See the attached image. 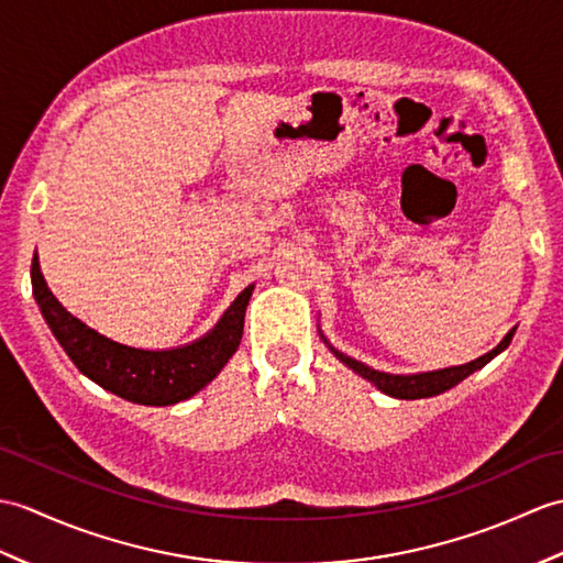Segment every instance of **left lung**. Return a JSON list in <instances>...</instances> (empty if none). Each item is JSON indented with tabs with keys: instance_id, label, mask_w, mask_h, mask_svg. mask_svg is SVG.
<instances>
[{
	"instance_id": "obj_1",
	"label": "left lung",
	"mask_w": 563,
	"mask_h": 563,
	"mask_svg": "<svg viewBox=\"0 0 563 563\" xmlns=\"http://www.w3.org/2000/svg\"><path fill=\"white\" fill-rule=\"evenodd\" d=\"M516 329L508 331L504 335V341L496 345L494 350H489L487 355H482L473 362L467 364H459V367H446V369H434V372H420V374H388V372H378L374 367H367V364L345 355V352L335 350L329 341H325L323 331L319 329V335L321 341L329 345V350L333 352V355L341 360L347 369H352L355 374H360L362 378H367V382H372L382 394L390 396V398H398V400H417V398H431V396H439L443 394V390H449L453 386H459L463 378H467L473 372L485 367L487 362H492L499 352H504L508 347V343H511Z\"/></svg>"
}]
</instances>
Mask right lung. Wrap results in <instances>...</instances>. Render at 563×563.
I'll list each match as a JSON object with an SVG mask.
<instances>
[{
  "label": "right lung",
  "instance_id": "obj_1",
  "mask_svg": "<svg viewBox=\"0 0 563 563\" xmlns=\"http://www.w3.org/2000/svg\"><path fill=\"white\" fill-rule=\"evenodd\" d=\"M31 283L45 323L76 369L114 396L155 408L187 400L213 382L240 347L244 311L254 292V285L244 287L213 329L196 341L167 350H143L112 341L64 309L45 283L37 254Z\"/></svg>",
  "mask_w": 563,
  "mask_h": 563
}]
</instances>
